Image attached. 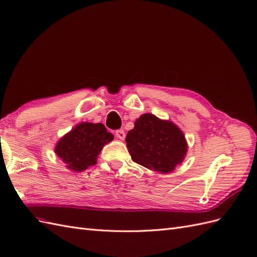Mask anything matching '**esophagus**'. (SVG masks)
I'll use <instances>...</instances> for the list:
<instances>
[{
    "mask_svg": "<svg viewBox=\"0 0 257 257\" xmlns=\"http://www.w3.org/2000/svg\"><path fill=\"white\" fill-rule=\"evenodd\" d=\"M116 137L118 138V139H120V140H123L124 138H126V134H124V131L123 130H116Z\"/></svg>",
    "mask_w": 257,
    "mask_h": 257,
    "instance_id": "34e87169",
    "label": "esophagus"
}]
</instances>
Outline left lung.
<instances>
[{
  "instance_id": "left-lung-1",
  "label": "left lung",
  "mask_w": 257,
  "mask_h": 257,
  "mask_svg": "<svg viewBox=\"0 0 257 257\" xmlns=\"http://www.w3.org/2000/svg\"><path fill=\"white\" fill-rule=\"evenodd\" d=\"M126 143L135 163L161 174L173 172L188 151L182 131L174 122L153 114L138 118L134 129L128 131Z\"/></svg>"
}]
</instances>
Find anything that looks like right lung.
Returning <instances> with one entry per match:
<instances>
[{
	"instance_id": "add662e5",
	"label": "right lung",
	"mask_w": 257,
	"mask_h": 257,
	"mask_svg": "<svg viewBox=\"0 0 257 257\" xmlns=\"http://www.w3.org/2000/svg\"><path fill=\"white\" fill-rule=\"evenodd\" d=\"M113 139L103 123L81 122L60 139L54 151L66 167L80 173L95 165L103 147Z\"/></svg>"
}]
</instances>
